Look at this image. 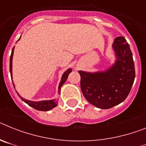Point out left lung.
Returning <instances> with one entry per match:
<instances>
[{
  "label": "left lung",
  "instance_id": "1",
  "mask_svg": "<svg viewBox=\"0 0 146 146\" xmlns=\"http://www.w3.org/2000/svg\"><path fill=\"white\" fill-rule=\"evenodd\" d=\"M113 47L117 60L110 69L96 73L78 72L83 96L88 102L101 109H110L124 101L135 80L132 52L124 37H117Z\"/></svg>",
  "mask_w": 146,
  "mask_h": 146
}]
</instances>
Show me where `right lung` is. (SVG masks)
I'll use <instances>...</instances> for the list:
<instances>
[{"mask_svg": "<svg viewBox=\"0 0 146 146\" xmlns=\"http://www.w3.org/2000/svg\"><path fill=\"white\" fill-rule=\"evenodd\" d=\"M14 48L13 47L12 51H11V56H10V64H9V69H10V73H11V71H12V57H13V53H14ZM72 72V69H69L67 71H66L64 73L63 76H62L61 80H60V84H59L58 87V92L60 93V87L63 86L64 82L66 80L67 77L69 76V73ZM13 86L15 87V85L13 83ZM20 97V99L23 100V101L25 102V103L29 105V106L32 107L34 109L37 110H41V111H47V110H50L52 109L53 108L57 106V102L55 101V99L53 100H48V101H42V102H31L28 101V100H26V99H24L23 98H22L21 96H19Z\"/></svg>", "mask_w": 146, "mask_h": 146, "instance_id": "add662e5", "label": "right lung"}]
</instances>
